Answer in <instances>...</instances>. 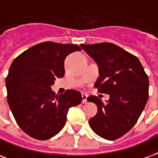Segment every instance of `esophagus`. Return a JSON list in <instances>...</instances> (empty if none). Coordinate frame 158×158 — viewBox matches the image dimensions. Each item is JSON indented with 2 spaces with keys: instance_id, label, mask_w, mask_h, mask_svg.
Returning <instances> with one entry per match:
<instances>
[{
  "instance_id": "obj_1",
  "label": "esophagus",
  "mask_w": 158,
  "mask_h": 158,
  "mask_svg": "<svg viewBox=\"0 0 158 158\" xmlns=\"http://www.w3.org/2000/svg\"><path fill=\"white\" fill-rule=\"evenodd\" d=\"M87 95H84L83 94L82 95V103H87Z\"/></svg>"
}]
</instances>
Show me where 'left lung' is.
I'll use <instances>...</instances> for the list:
<instances>
[{"mask_svg": "<svg viewBox=\"0 0 158 158\" xmlns=\"http://www.w3.org/2000/svg\"><path fill=\"white\" fill-rule=\"evenodd\" d=\"M97 63L99 77L94 86L109 94L103 103L90 96L97 105V114L89 120L93 131L107 140H115L127 133L139 118L148 98V76L138 58L112 43L80 44Z\"/></svg>", "mask_w": 158, "mask_h": 158, "instance_id": "obj_1", "label": "left lung"}]
</instances>
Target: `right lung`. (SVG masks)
<instances>
[{"instance_id": "obj_1", "label": "right lung", "mask_w": 158, "mask_h": 158, "mask_svg": "<svg viewBox=\"0 0 158 158\" xmlns=\"http://www.w3.org/2000/svg\"><path fill=\"white\" fill-rule=\"evenodd\" d=\"M81 50L76 44L43 42L31 47L12 62L6 79L7 101L19 127L38 140L50 139L65 125L71 107L79 105L81 94L66 90L55 95L56 78L64 75V60Z\"/></svg>"}]
</instances>
